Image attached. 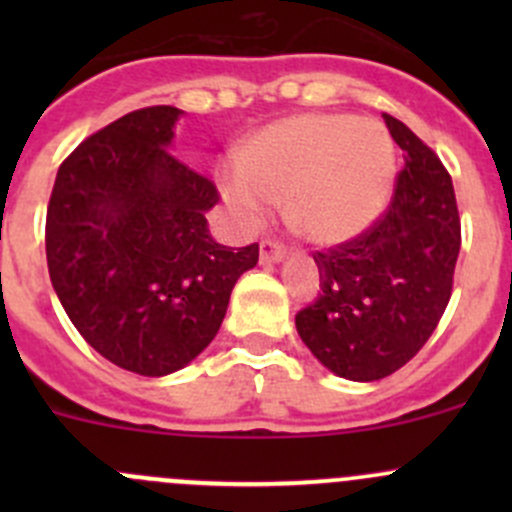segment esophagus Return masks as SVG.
<instances>
[{
	"mask_svg": "<svg viewBox=\"0 0 512 512\" xmlns=\"http://www.w3.org/2000/svg\"><path fill=\"white\" fill-rule=\"evenodd\" d=\"M285 252H282V245L275 240H262L260 242V262L265 265H272V262H282Z\"/></svg>",
	"mask_w": 512,
	"mask_h": 512,
	"instance_id": "esophagus-1",
	"label": "esophagus"
}]
</instances>
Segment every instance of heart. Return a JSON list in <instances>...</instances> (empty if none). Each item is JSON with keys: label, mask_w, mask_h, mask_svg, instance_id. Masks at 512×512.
Segmentation results:
<instances>
[{"label": "heart", "mask_w": 512, "mask_h": 512, "mask_svg": "<svg viewBox=\"0 0 512 512\" xmlns=\"http://www.w3.org/2000/svg\"><path fill=\"white\" fill-rule=\"evenodd\" d=\"M396 148L376 121L347 113H304L257 133L223 178L237 218L255 223L285 203L287 223L317 245L361 235L394 190Z\"/></svg>", "instance_id": "heart-1"}]
</instances>
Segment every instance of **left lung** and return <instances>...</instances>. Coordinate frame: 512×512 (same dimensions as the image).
Instances as JSON below:
<instances>
[{
	"label": "left lung",
	"instance_id": "left-lung-1",
	"mask_svg": "<svg viewBox=\"0 0 512 512\" xmlns=\"http://www.w3.org/2000/svg\"><path fill=\"white\" fill-rule=\"evenodd\" d=\"M384 121L406 160L389 208L354 240L314 252L322 292L294 317L309 352L349 381L414 359L446 312L461 250L451 175L409 126Z\"/></svg>",
	"mask_w": 512,
	"mask_h": 512
}]
</instances>
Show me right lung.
Segmentation results:
<instances>
[{
	"instance_id": "right-lung-1",
	"label": "right lung",
	"mask_w": 512,
	"mask_h": 512,
	"mask_svg": "<svg viewBox=\"0 0 512 512\" xmlns=\"http://www.w3.org/2000/svg\"><path fill=\"white\" fill-rule=\"evenodd\" d=\"M183 111L151 106L86 138L61 163L46 210V262L61 307L111 364L183 369L218 334L257 242L210 237L218 188L170 156Z\"/></svg>"
}]
</instances>
